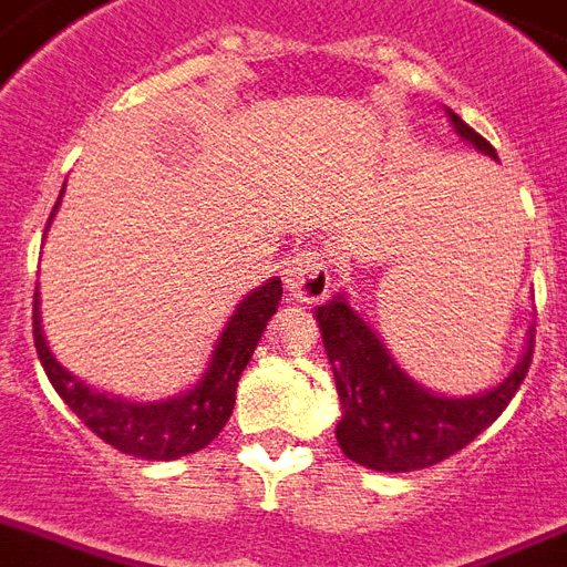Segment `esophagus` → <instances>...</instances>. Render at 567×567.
<instances>
[{
  "mask_svg": "<svg viewBox=\"0 0 567 567\" xmlns=\"http://www.w3.org/2000/svg\"><path fill=\"white\" fill-rule=\"evenodd\" d=\"M285 291L291 293L293 300L300 302H318L330 293L332 285V265L330 255L312 246V249H302L285 261L282 267Z\"/></svg>",
  "mask_w": 567,
  "mask_h": 567,
  "instance_id": "1",
  "label": "esophagus"
}]
</instances>
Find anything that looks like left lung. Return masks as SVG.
<instances>
[{
	"label": "left lung",
	"mask_w": 567,
	"mask_h": 567,
	"mask_svg": "<svg viewBox=\"0 0 567 567\" xmlns=\"http://www.w3.org/2000/svg\"><path fill=\"white\" fill-rule=\"evenodd\" d=\"M452 127L478 154L496 157L494 145L482 140L461 115L446 110ZM323 351L339 389L341 419L336 440L344 455L378 473L425 470L470 446L499 419L514 392L524 383L533 360V330L526 332L524 357L508 378L475 395H443L413 380L383 344L348 293H332L315 309Z\"/></svg>",
	"instance_id": "1"
}]
</instances>
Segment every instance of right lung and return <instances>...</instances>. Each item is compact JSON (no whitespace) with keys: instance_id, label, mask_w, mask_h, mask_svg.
Returning a JSON list of instances; mask_svg holds the SVG:
<instances>
[{"instance_id":"1","label":"right lung","mask_w":567,"mask_h":567,"mask_svg":"<svg viewBox=\"0 0 567 567\" xmlns=\"http://www.w3.org/2000/svg\"><path fill=\"white\" fill-rule=\"evenodd\" d=\"M62 196L64 187L59 193V202H55L47 228L53 226V216L62 205ZM279 300H282V279L279 276H270L265 285H258L255 291L246 293L219 332L202 378L166 401L121 399V395L94 389L92 383H85L64 369L62 362L53 357L41 330V293H38V288H34L32 312L34 348H38V360H41L55 392L103 443H110L112 449H118L124 455L142 457V461H175V457L193 455L198 449H205L226 427L228 416L235 410L237 380L244 374L246 362L252 360L255 344L261 339L267 321L279 309Z\"/></svg>"}]
</instances>
